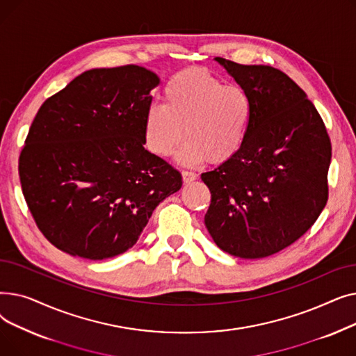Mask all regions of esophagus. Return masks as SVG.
Wrapping results in <instances>:
<instances>
[{"instance_id":"1","label":"esophagus","mask_w":356,"mask_h":356,"mask_svg":"<svg viewBox=\"0 0 356 356\" xmlns=\"http://www.w3.org/2000/svg\"><path fill=\"white\" fill-rule=\"evenodd\" d=\"M181 176H183V181H184V183H191V181H193V180L197 179V175H196L195 172H188V170L181 172Z\"/></svg>"}]
</instances>
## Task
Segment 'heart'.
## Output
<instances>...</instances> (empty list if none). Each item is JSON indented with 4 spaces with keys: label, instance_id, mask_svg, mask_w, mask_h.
Masks as SVG:
<instances>
[{
    "label": "heart",
    "instance_id": "obj_1",
    "mask_svg": "<svg viewBox=\"0 0 356 356\" xmlns=\"http://www.w3.org/2000/svg\"><path fill=\"white\" fill-rule=\"evenodd\" d=\"M164 104H152L144 115V141L149 152L170 156L186 136L184 163L231 160L247 140L252 102L245 89L225 85L204 69H186L167 81Z\"/></svg>",
    "mask_w": 356,
    "mask_h": 356
}]
</instances>
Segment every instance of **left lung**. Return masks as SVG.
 Segmentation results:
<instances>
[{"instance_id":"obj_1","label":"left lung","mask_w":356,"mask_h":356,"mask_svg":"<svg viewBox=\"0 0 356 356\" xmlns=\"http://www.w3.org/2000/svg\"><path fill=\"white\" fill-rule=\"evenodd\" d=\"M216 60L247 90L252 121L238 154L200 176L212 195L204 225L222 251L264 258L305 235L326 207L330 138L284 72Z\"/></svg>"}]
</instances>
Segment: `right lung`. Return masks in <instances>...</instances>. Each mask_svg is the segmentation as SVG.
Listing matches in <instances>:
<instances>
[{
    "instance_id": "1",
    "label": "right lung",
    "mask_w": 356,
    "mask_h": 356,
    "mask_svg": "<svg viewBox=\"0 0 356 356\" xmlns=\"http://www.w3.org/2000/svg\"><path fill=\"white\" fill-rule=\"evenodd\" d=\"M157 85L136 65L90 69L37 111L18 175L37 228L56 248L88 259L120 255L181 188L179 170L144 148Z\"/></svg>"
}]
</instances>
